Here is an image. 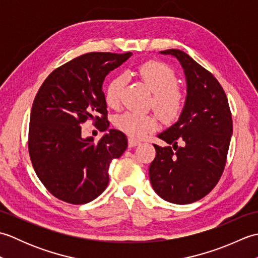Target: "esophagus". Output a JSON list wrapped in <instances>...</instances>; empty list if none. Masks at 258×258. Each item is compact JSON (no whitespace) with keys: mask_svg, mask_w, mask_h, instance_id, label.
<instances>
[{"mask_svg":"<svg viewBox=\"0 0 258 258\" xmlns=\"http://www.w3.org/2000/svg\"><path fill=\"white\" fill-rule=\"evenodd\" d=\"M139 144H140V142L138 140H135L133 138L128 139V146L130 147H135V146H138Z\"/></svg>","mask_w":258,"mask_h":258,"instance_id":"obj_1","label":"esophagus"}]
</instances>
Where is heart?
I'll use <instances>...</instances> for the list:
<instances>
[{"instance_id": "obj_1", "label": "heart", "mask_w": 258, "mask_h": 258, "mask_svg": "<svg viewBox=\"0 0 258 258\" xmlns=\"http://www.w3.org/2000/svg\"><path fill=\"white\" fill-rule=\"evenodd\" d=\"M138 74L143 83L153 93L152 105L165 122H174L184 108V96L176 89L177 76L168 65L151 61L142 64ZM126 83V76L119 74L111 80L105 93V101L109 107L116 108L120 103V94ZM114 125L132 138H141L157 128V118L151 114L124 112L114 117Z\"/></svg>"}]
</instances>
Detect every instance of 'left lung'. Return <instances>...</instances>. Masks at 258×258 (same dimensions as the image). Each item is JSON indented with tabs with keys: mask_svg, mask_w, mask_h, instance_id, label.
I'll use <instances>...</instances> for the list:
<instances>
[{
	"mask_svg": "<svg viewBox=\"0 0 258 258\" xmlns=\"http://www.w3.org/2000/svg\"><path fill=\"white\" fill-rule=\"evenodd\" d=\"M160 53L179 62L187 94L177 122L157 135L173 149L154 144L150 179L163 200L189 204L210 193L222 176L233 134L232 114L225 92L212 73L183 51Z\"/></svg>",
	"mask_w": 258,
	"mask_h": 258,
	"instance_id": "1",
	"label": "left lung"
}]
</instances>
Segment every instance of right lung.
<instances>
[{
	"instance_id": "right-lung-1",
	"label": "right lung",
	"mask_w": 258,
	"mask_h": 258,
	"mask_svg": "<svg viewBox=\"0 0 258 258\" xmlns=\"http://www.w3.org/2000/svg\"><path fill=\"white\" fill-rule=\"evenodd\" d=\"M132 56L86 53L54 70L33 102L29 153L42 184L56 199L85 204L108 184V166L127 149L126 135L108 128L102 91L106 75ZM91 118L106 134L98 142L83 139L80 124Z\"/></svg>"
}]
</instances>
